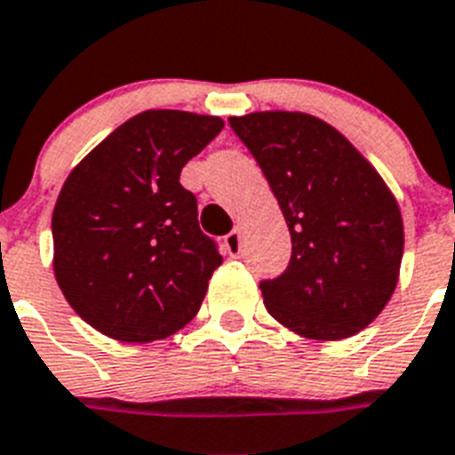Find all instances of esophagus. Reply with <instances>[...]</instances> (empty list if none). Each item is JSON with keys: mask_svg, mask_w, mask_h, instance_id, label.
Returning a JSON list of instances; mask_svg holds the SVG:
<instances>
[{"mask_svg": "<svg viewBox=\"0 0 455 455\" xmlns=\"http://www.w3.org/2000/svg\"><path fill=\"white\" fill-rule=\"evenodd\" d=\"M224 247H227V251L231 254V257H238L240 250H243V240H240V228H234L231 234L224 238Z\"/></svg>", "mask_w": 455, "mask_h": 455, "instance_id": "34e87169", "label": "esophagus"}]
</instances>
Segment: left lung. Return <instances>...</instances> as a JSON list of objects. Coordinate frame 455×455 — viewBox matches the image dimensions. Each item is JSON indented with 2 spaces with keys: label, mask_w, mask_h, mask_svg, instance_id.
<instances>
[{
  "label": "left lung",
  "mask_w": 455,
  "mask_h": 455,
  "mask_svg": "<svg viewBox=\"0 0 455 455\" xmlns=\"http://www.w3.org/2000/svg\"><path fill=\"white\" fill-rule=\"evenodd\" d=\"M273 189L291 261L261 293L273 319L310 339H345L375 322L398 284V201L335 127L307 113L228 117Z\"/></svg>",
  "instance_id": "8db88e82"
}]
</instances>
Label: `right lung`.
I'll list each match as a JSON object with an SVG mask.
<instances>
[{"label":"right lung","instance_id":"right-lung-1","mask_svg":"<svg viewBox=\"0 0 455 455\" xmlns=\"http://www.w3.org/2000/svg\"><path fill=\"white\" fill-rule=\"evenodd\" d=\"M221 129L215 116L143 110L68 173L52 210V268L99 333L143 345L196 316L221 257L180 171Z\"/></svg>","mask_w":455,"mask_h":455}]
</instances>
